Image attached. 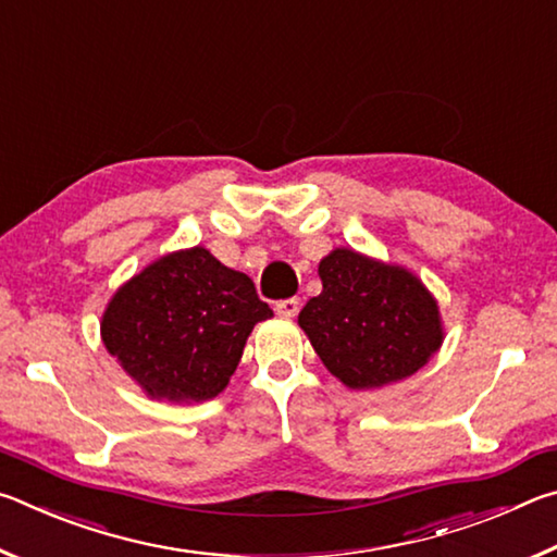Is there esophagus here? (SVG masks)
Returning a JSON list of instances; mask_svg holds the SVG:
<instances>
[{"label": "esophagus", "instance_id": "esophagus-1", "mask_svg": "<svg viewBox=\"0 0 557 557\" xmlns=\"http://www.w3.org/2000/svg\"><path fill=\"white\" fill-rule=\"evenodd\" d=\"M275 312L280 314V317H285V319H295L297 317V312H299V299H282V301H277L275 305Z\"/></svg>", "mask_w": 557, "mask_h": 557}]
</instances>
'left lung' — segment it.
Segmentation results:
<instances>
[{"instance_id":"8db88e82","label":"left lung","mask_w":557,"mask_h":557,"mask_svg":"<svg viewBox=\"0 0 557 557\" xmlns=\"http://www.w3.org/2000/svg\"><path fill=\"white\" fill-rule=\"evenodd\" d=\"M319 277L322 295L307 301L297 322L346 388L400 383L440 351V305L408 268L334 248L319 262Z\"/></svg>"}]
</instances>
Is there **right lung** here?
<instances>
[{"mask_svg": "<svg viewBox=\"0 0 557 557\" xmlns=\"http://www.w3.org/2000/svg\"><path fill=\"white\" fill-rule=\"evenodd\" d=\"M272 309L245 272L211 250H174L115 289L100 319L108 354L149 398L203 403L238 369L245 342Z\"/></svg>", "mask_w": 557, "mask_h": 557, "instance_id": "1", "label": "right lung"}]
</instances>
